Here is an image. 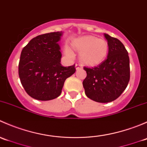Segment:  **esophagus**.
<instances>
[{
    "instance_id": "esophagus-1",
    "label": "esophagus",
    "mask_w": 147,
    "mask_h": 147,
    "mask_svg": "<svg viewBox=\"0 0 147 147\" xmlns=\"http://www.w3.org/2000/svg\"><path fill=\"white\" fill-rule=\"evenodd\" d=\"M82 65L79 64V63H77V64L75 65V69H82Z\"/></svg>"
}]
</instances>
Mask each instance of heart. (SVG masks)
I'll return each instance as SVG.
<instances>
[{
	"label": "heart",
	"mask_w": 147,
	"mask_h": 147,
	"mask_svg": "<svg viewBox=\"0 0 147 147\" xmlns=\"http://www.w3.org/2000/svg\"><path fill=\"white\" fill-rule=\"evenodd\" d=\"M72 47L80 53V60L87 65L93 66L101 63L107 56L109 44L105 38L86 35L72 42ZM65 54L68 58H75V53L69 47H65Z\"/></svg>",
	"instance_id": "b5f03b06"
}]
</instances>
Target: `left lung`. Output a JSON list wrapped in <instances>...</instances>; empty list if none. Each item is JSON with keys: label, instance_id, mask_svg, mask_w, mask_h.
I'll return each instance as SVG.
<instances>
[{"label": "left lung", "instance_id": "8db88e82", "mask_svg": "<svg viewBox=\"0 0 147 147\" xmlns=\"http://www.w3.org/2000/svg\"><path fill=\"white\" fill-rule=\"evenodd\" d=\"M104 35L109 44L107 57L97 66L84 67L87 77L82 82L87 97L100 103L117 99L130 78L129 57L125 47L117 38Z\"/></svg>", "mask_w": 147, "mask_h": 147}]
</instances>
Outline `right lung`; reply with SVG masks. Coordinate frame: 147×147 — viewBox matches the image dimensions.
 <instances>
[{
    "mask_svg": "<svg viewBox=\"0 0 147 147\" xmlns=\"http://www.w3.org/2000/svg\"><path fill=\"white\" fill-rule=\"evenodd\" d=\"M63 32H53L32 38L20 55L18 74L26 92L32 98L47 101L61 94L65 80L75 72V65L64 67L58 42Z\"/></svg>",
    "mask_w": 147,
    "mask_h": 147,
    "instance_id": "obj_1",
    "label": "right lung"
}]
</instances>
